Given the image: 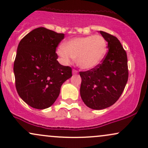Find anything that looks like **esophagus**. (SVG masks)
Masks as SVG:
<instances>
[{
    "label": "esophagus",
    "mask_w": 148,
    "mask_h": 148,
    "mask_svg": "<svg viewBox=\"0 0 148 148\" xmlns=\"http://www.w3.org/2000/svg\"><path fill=\"white\" fill-rule=\"evenodd\" d=\"M72 74H78V71L75 70V69H73V70H72Z\"/></svg>",
    "instance_id": "esophagus-1"
}]
</instances>
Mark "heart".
I'll return each mask as SVG.
<instances>
[{"label":"heart","mask_w":148,"mask_h":148,"mask_svg":"<svg viewBox=\"0 0 148 148\" xmlns=\"http://www.w3.org/2000/svg\"><path fill=\"white\" fill-rule=\"evenodd\" d=\"M107 52V42L99 35L74 37L57 49L61 61L69 64L76 58L80 68L89 70L95 68L102 62Z\"/></svg>","instance_id":"heart-1"}]
</instances>
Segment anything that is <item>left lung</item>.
I'll list each match as a JSON object with an SVG mask.
<instances>
[{
  "instance_id": "left-lung-1",
  "label": "left lung",
  "mask_w": 148,
  "mask_h": 148,
  "mask_svg": "<svg viewBox=\"0 0 148 148\" xmlns=\"http://www.w3.org/2000/svg\"><path fill=\"white\" fill-rule=\"evenodd\" d=\"M108 42V51L103 62L95 68L79 73L80 95L88 107L101 110L116 102L128 80L126 51L116 37L99 31Z\"/></svg>"
}]
</instances>
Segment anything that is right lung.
Instances as JSON below:
<instances>
[{
    "instance_id": "obj_1",
    "label": "right lung",
    "mask_w": 148,
    "mask_h": 148,
    "mask_svg": "<svg viewBox=\"0 0 148 148\" xmlns=\"http://www.w3.org/2000/svg\"><path fill=\"white\" fill-rule=\"evenodd\" d=\"M64 35L44 27L35 28L20 41L14 62L15 84L20 97L37 109H45L56 101L72 68L57 60V46Z\"/></svg>"
}]
</instances>
